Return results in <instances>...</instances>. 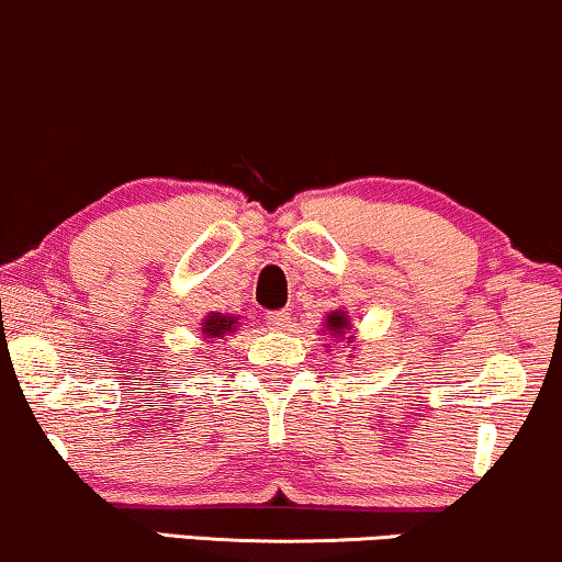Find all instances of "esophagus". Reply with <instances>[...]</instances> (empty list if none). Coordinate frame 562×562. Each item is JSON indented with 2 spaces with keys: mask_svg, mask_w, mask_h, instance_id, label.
I'll return each mask as SVG.
<instances>
[{
  "mask_svg": "<svg viewBox=\"0 0 562 562\" xmlns=\"http://www.w3.org/2000/svg\"><path fill=\"white\" fill-rule=\"evenodd\" d=\"M290 324H293V318H290L288 311H272V314H267V326H272L277 331L288 329Z\"/></svg>",
  "mask_w": 562,
  "mask_h": 562,
  "instance_id": "34e87169",
  "label": "esophagus"
}]
</instances>
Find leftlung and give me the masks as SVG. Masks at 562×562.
<instances>
[{
	"label": "left lung",
	"instance_id": "obj_1",
	"mask_svg": "<svg viewBox=\"0 0 562 562\" xmlns=\"http://www.w3.org/2000/svg\"><path fill=\"white\" fill-rule=\"evenodd\" d=\"M324 326H326V331L334 334V337H345V331L350 329V318L345 316V311H331V314L326 316ZM347 339H352V337H347Z\"/></svg>",
	"mask_w": 562,
	"mask_h": 562
}]
</instances>
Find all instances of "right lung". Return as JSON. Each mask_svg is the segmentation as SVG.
I'll return each instance as SVG.
<instances>
[{
    "label": "right lung",
    "mask_w": 562,
    "mask_h": 562,
    "mask_svg": "<svg viewBox=\"0 0 562 562\" xmlns=\"http://www.w3.org/2000/svg\"><path fill=\"white\" fill-rule=\"evenodd\" d=\"M236 316H223V314H210L207 318H204L202 322V334L204 337L210 339H220V337H225V334H231V331H236Z\"/></svg>",
    "instance_id": "obj_1"
}]
</instances>
